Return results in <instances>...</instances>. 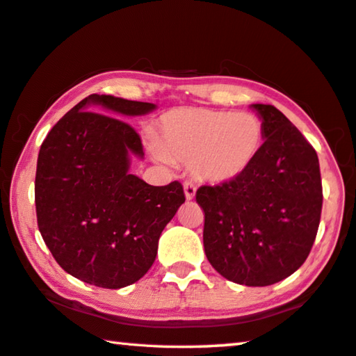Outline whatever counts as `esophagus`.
<instances>
[{
  "instance_id": "1",
  "label": "esophagus",
  "mask_w": 356,
  "mask_h": 356,
  "mask_svg": "<svg viewBox=\"0 0 356 356\" xmlns=\"http://www.w3.org/2000/svg\"><path fill=\"white\" fill-rule=\"evenodd\" d=\"M184 193H185V198H187V201H191L196 195V187L191 182H185L184 184Z\"/></svg>"
}]
</instances>
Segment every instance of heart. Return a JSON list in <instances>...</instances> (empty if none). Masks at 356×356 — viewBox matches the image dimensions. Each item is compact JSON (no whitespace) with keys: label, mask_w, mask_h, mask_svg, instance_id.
<instances>
[{"label":"heart","mask_w":356,"mask_h":356,"mask_svg":"<svg viewBox=\"0 0 356 356\" xmlns=\"http://www.w3.org/2000/svg\"><path fill=\"white\" fill-rule=\"evenodd\" d=\"M264 143L261 118L250 112L176 109L163 115L158 161L188 163L202 182L227 185L249 171Z\"/></svg>","instance_id":"obj_1"}]
</instances>
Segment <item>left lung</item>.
<instances>
[{
	"label": "left lung",
	"instance_id": "obj_1",
	"mask_svg": "<svg viewBox=\"0 0 356 356\" xmlns=\"http://www.w3.org/2000/svg\"><path fill=\"white\" fill-rule=\"evenodd\" d=\"M264 143L244 176L196 191L204 211V252L234 284L266 286L301 268L317 236L321 179L317 152L279 109L250 104Z\"/></svg>",
	"mask_w": 356,
	"mask_h": 356
}]
</instances>
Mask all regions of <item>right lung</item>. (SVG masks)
I'll use <instances>...</instances> for the list:
<instances>
[{
    "label": "right lung",
    "instance_id": "obj_1",
    "mask_svg": "<svg viewBox=\"0 0 356 356\" xmlns=\"http://www.w3.org/2000/svg\"><path fill=\"white\" fill-rule=\"evenodd\" d=\"M156 106L90 95L56 122L38 155V227L56 263L101 289L138 282L155 261L161 231L185 202L177 180L154 187L129 172L143 160L138 133L116 117ZM104 111L109 116L92 113Z\"/></svg>",
    "mask_w": 356,
    "mask_h": 356
}]
</instances>
